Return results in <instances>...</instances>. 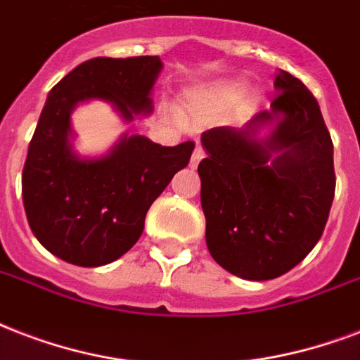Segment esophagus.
I'll use <instances>...</instances> for the list:
<instances>
[{
  "label": "esophagus",
  "mask_w": 360,
  "mask_h": 360,
  "mask_svg": "<svg viewBox=\"0 0 360 360\" xmlns=\"http://www.w3.org/2000/svg\"><path fill=\"white\" fill-rule=\"evenodd\" d=\"M205 158V150L200 148V146H197V148L193 150V155H191V161H189V167H197L200 163V160Z\"/></svg>",
  "instance_id": "1"
}]
</instances>
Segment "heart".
Returning <instances> with one entry per match:
<instances>
[{
	"label": "heart",
	"mask_w": 360,
	"mask_h": 360,
	"mask_svg": "<svg viewBox=\"0 0 360 360\" xmlns=\"http://www.w3.org/2000/svg\"><path fill=\"white\" fill-rule=\"evenodd\" d=\"M242 84L238 82H219L199 90H191L184 96L186 112L195 120H206L221 112L238 99Z\"/></svg>",
	"instance_id": "1"
}]
</instances>
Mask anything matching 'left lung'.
I'll return each mask as SVG.
<instances>
[{
    "instance_id": "8db88e82",
    "label": "left lung",
    "mask_w": 360,
    "mask_h": 360,
    "mask_svg": "<svg viewBox=\"0 0 360 360\" xmlns=\"http://www.w3.org/2000/svg\"><path fill=\"white\" fill-rule=\"evenodd\" d=\"M270 110L242 129L202 133L199 163L206 246L244 280H272L297 266L321 238L334 199L333 141L319 103L278 69ZM273 125L269 137L258 131Z\"/></svg>"
}]
</instances>
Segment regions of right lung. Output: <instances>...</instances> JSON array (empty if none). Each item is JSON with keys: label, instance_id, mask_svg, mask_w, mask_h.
I'll return each instance as SVG.
<instances>
[{"label": "right lung", "instance_id": "add662e5", "mask_svg": "<svg viewBox=\"0 0 360 360\" xmlns=\"http://www.w3.org/2000/svg\"><path fill=\"white\" fill-rule=\"evenodd\" d=\"M160 56L94 58L65 75L46 97L22 171V197L33 235L56 257L101 266L141 238L146 212L189 163L195 142L161 146L124 135L103 158L73 150L71 112L90 99L112 103L131 122L150 114Z\"/></svg>", "mask_w": 360, "mask_h": 360}]
</instances>
